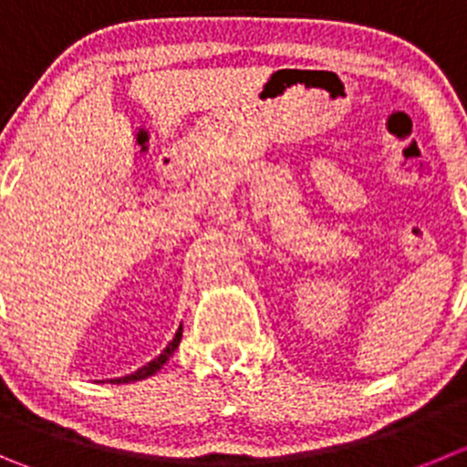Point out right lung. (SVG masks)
Here are the masks:
<instances>
[{"label":"right lung","instance_id":"add662e5","mask_svg":"<svg viewBox=\"0 0 467 467\" xmlns=\"http://www.w3.org/2000/svg\"><path fill=\"white\" fill-rule=\"evenodd\" d=\"M180 341H182V327H180V329H177V334H174V338H172V341L168 343V348H165V350L161 352V355L156 357V359H151L150 364H145V366H142V368H138V371H135V373H130V376H124V378H115V380H110V382H117V385H121V382H135V380H145V378L154 376L156 371H161V366H163L165 361L170 359V355H172V352L177 350V346H180Z\"/></svg>","mask_w":467,"mask_h":467}]
</instances>
